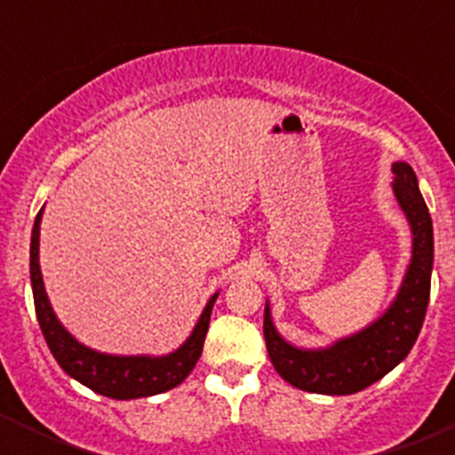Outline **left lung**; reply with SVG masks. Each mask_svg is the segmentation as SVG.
I'll list each match as a JSON object with an SVG mask.
<instances>
[{
	"label": "left lung",
	"instance_id": "8db88e82",
	"mask_svg": "<svg viewBox=\"0 0 455 455\" xmlns=\"http://www.w3.org/2000/svg\"><path fill=\"white\" fill-rule=\"evenodd\" d=\"M394 193L412 228V262L392 307L357 335L321 351H300L277 335L264 309V339L273 367L293 387L312 394H355L392 371L415 347L431 299L433 220L415 171L394 164Z\"/></svg>",
	"mask_w": 455,
	"mask_h": 455
}]
</instances>
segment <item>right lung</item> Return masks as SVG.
<instances>
[{"instance_id": "obj_1", "label": "right lung", "mask_w": 455, "mask_h": 455, "mask_svg": "<svg viewBox=\"0 0 455 455\" xmlns=\"http://www.w3.org/2000/svg\"><path fill=\"white\" fill-rule=\"evenodd\" d=\"M40 216L43 209L36 216L34 232H31V289H34L36 316H38L40 331L45 337L47 347L56 363L61 364L63 371L79 380L82 385L91 387L92 392L108 396V399H140V396H152L168 389L178 387L184 378L193 371L203 353L204 337H207L209 316L214 307L216 293L204 307L203 316L193 328L191 337L171 355L164 357H120L104 355V353L91 351L84 344H79L70 332L59 323V319L52 312V305L47 300L45 287H43V275H40L38 264V239H40Z\"/></svg>"}]
</instances>
